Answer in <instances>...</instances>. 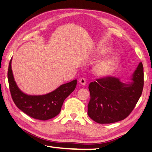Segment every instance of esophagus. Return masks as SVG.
I'll return each instance as SVG.
<instances>
[{
    "mask_svg": "<svg viewBox=\"0 0 152 152\" xmlns=\"http://www.w3.org/2000/svg\"><path fill=\"white\" fill-rule=\"evenodd\" d=\"M79 82L80 84L84 86L86 84V78H82L80 79Z\"/></svg>",
    "mask_w": 152,
    "mask_h": 152,
    "instance_id": "obj_1",
    "label": "esophagus"
}]
</instances>
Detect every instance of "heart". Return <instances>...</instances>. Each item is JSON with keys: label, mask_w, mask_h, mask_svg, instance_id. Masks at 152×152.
<instances>
[{"label": "heart", "mask_w": 152, "mask_h": 152, "mask_svg": "<svg viewBox=\"0 0 152 152\" xmlns=\"http://www.w3.org/2000/svg\"><path fill=\"white\" fill-rule=\"evenodd\" d=\"M111 50L110 48L104 47L98 49L95 52L96 56L104 55ZM120 63V58L117 56H111L98 62L94 66V72L100 77L108 76L114 72Z\"/></svg>", "instance_id": "obj_1"}]
</instances>
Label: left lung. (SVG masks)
<instances>
[{
  "label": "left lung",
  "mask_w": 152,
  "mask_h": 152,
  "mask_svg": "<svg viewBox=\"0 0 152 152\" xmlns=\"http://www.w3.org/2000/svg\"><path fill=\"white\" fill-rule=\"evenodd\" d=\"M133 81L125 84L119 78L106 76L90 84V100L88 115L98 124H111L124 120L136 106L143 88L142 62L132 75Z\"/></svg>",
  "instance_id": "obj_1"
}]
</instances>
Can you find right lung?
<instances>
[{"label": "right lung", "instance_id": "obj_1", "mask_svg": "<svg viewBox=\"0 0 152 152\" xmlns=\"http://www.w3.org/2000/svg\"><path fill=\"white\" fill-rule=\"evenodd\" d=\"M11 62L12 58L8 70V80L11 96L16 106L34 119L47 120L56 116L61 110L65 99L76 88L77 80L62 84L45 95H28L22 92L16 85L11 68Z\"/></svg>", "mask_w": 152, "mask_h": 152}]
</instances>
